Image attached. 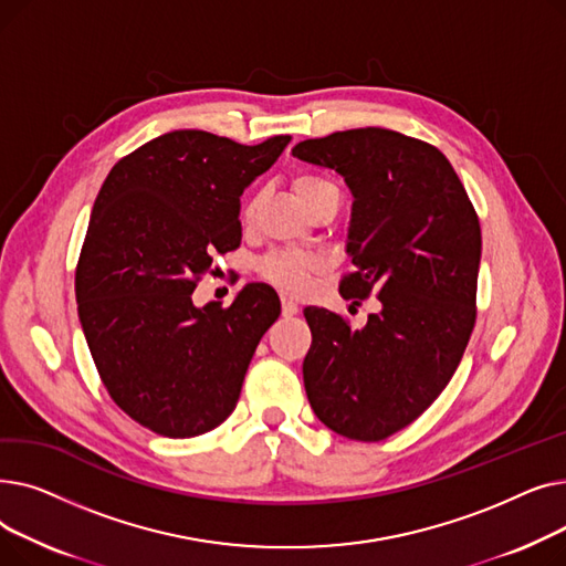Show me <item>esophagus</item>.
<instances>
[{"instance_id":"esophagus-1","label":"esophagus","mask_w":566,"mask_h":566,"mask_svg":"<svg viewBox=\"0 0 566 566\" xmlns=\"http://www.w3.org/2000/svg\"><path fill=\"white\" fill-rule=\"evenodd\" d=\"M282 314H284V316L298 314V305H295L291 298H282Z\"/></svg>"}]
</instances>
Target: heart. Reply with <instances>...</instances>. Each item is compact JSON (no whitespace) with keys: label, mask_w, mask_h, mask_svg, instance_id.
<instances>
[{"label":"heart","mask_w":566,"mask_h":566,"mask_svg":"<svg viewBox=\"0 0 566 566\" xmlns=\"http://www.w3.org/2000/svg\"><path fill=\"white\" fill-rule=\"evenodd\" d=\"M335 188L333 184L325 181V178L318 176H298L293 181V192L301 197V201L307 206L316 195H321L323 190ZM252 211V206H248V216ZM259 275L263 280H268L271 284H275L277 289L286 291V293H305L312 286L314 275L318 273V259L305 252H271L265 254L259 261Z\"/></svg>","instance_id":"obj_1"}]
</instances>
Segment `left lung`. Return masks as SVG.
<instances>
[{"label": "left lung", "instance_id": "8db88e82", "mask_svg": "<svg viewBox=\"0 0 566 566\" xmlns=\"http://www.w3.org/2000/svg\"><path fill=\"white\" fill-rule=\"evenodd\" d=\"M293 156L344 176L353 195L339 293H376L365 328L305 307L312 346L303 363L316 418L363 442L388 438L438 399L474 328L482 259L480 218L436 146L388 128L305 139Z\"/></svg>", "mask_w": 566, "mask_h": 566}]
</instances>
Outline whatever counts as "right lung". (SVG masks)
<instances>
[{"label": "right lung", "mask_w": 566, "mask_h": 566, "mask_svg": "<svg viewBox=\"0 0 566 566\" xmlns=\"http://www.w3.org/2000/svg\"><path fill=\"white\" fill-rule=\"evenodd\" d=\"M289 142L165 133L118 160L96 197L75 271L80 323L114 403L158 436L220 427L280 316L265 284L227 310L195 307L192 291L216 252L241 245V195Z\"/></svg>", "instance_id": "obj_1"}]
</instances>
